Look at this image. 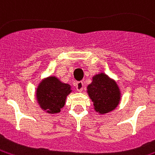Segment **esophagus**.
<instances>
[{
    "label": "esophagus",
    "instance_id": "esophagus-1",
    "mask_svg": "<svg viewBox=\"0 0 155 155\" xmlns=\"http://www.w3.org/2000/svg\"><path fill=\"white\" fill-rule=\"evenodd\" d=\"M75 87H76V89H77V91L79 92H81L84 89V84L82 81H79L77 83L75 84Z\"/></svg>",
    "mask_w": 155,
    "mask_h": 155
}]
</instances>
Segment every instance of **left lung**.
I'll return each mask as SVG.
<instances>
[{"label": "left lung", "mask_w": 155, "mask_h": 155, "mask_svg": "<svg viewBox=\"0 0 155 155\" xmlns=\"http://www.w3.org/2000/svg\"><path fill=\"white\" fill-rule=\"evenodd\" d=\"M87 93L92 100L95 112L102 115L115 109L121 98L117 82L104 72L93 76L92 82L87 86Z\"/></svg>", "instance_id": "1"}]
</instances>
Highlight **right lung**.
<instances>
[{
  "mask_svg": "<svg viewBox=\"0 0 155 155\" xmlns=\"http://www.w3.org/2000/svg\"><path fill=\"white\" fill-rule=\"evenodd\" d=\"M71 91V86L69 84L62 83L58 78L51 75L44 78L38 84L36 98L43 111L49 114H56L60 113Z\"/></svg>",
  "mask_w": 155,
  "mask_h": 155,
  "instance_id": "right-lung-1",
  "label": "right lung"
}]
</instances>
